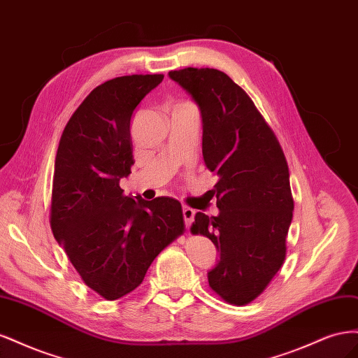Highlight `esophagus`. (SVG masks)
<instances>
[{
	"instance_id": "1",
	"label": "esophagus",
	"mask_w": 358,
	"mask_h": 358,
	"mask_svg": "<svg viewBox=\"0 0 358 358\" xmlns=\"http://www.w3.org/2000/svg\"><path fill=\"white\" fill-rule=\"evenodd\" d=\"M182 212H183V220H185L187 229H189L191 224H192V221H194V215H196V210L191 209V208H188V206H183Z\"/></svg>"
}]
</instances>
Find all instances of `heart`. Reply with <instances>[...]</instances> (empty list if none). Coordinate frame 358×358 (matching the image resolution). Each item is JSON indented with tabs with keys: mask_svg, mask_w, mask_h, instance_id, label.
Listing matches in <instances>:
<instances>
[{
	"mask_svg": "<svg viewBox=\"0 0 358 358\" xmlns=\"http://www.w3.org/2000/svg\"><path fill=\"white\" fill-rule=\"evenodd\" d=\"M182 104H188V103H182Z\"/></svg>",
	"mask_w": 358,
	"mask_h": 358,
	"instance_id": "obj_1",
	"label": "heart"
}]
</instances>
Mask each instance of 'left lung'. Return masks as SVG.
I'll return each mask as SVG.
<instances>
[{"label":"left lung","instance_id":"obj_1","mask_svg":"<svg viewBox=\"0 0 358 358\" xmlns=\"http://www.w3.org/2000/svg\"><path fill=\"white\" fill-rule=\"evenodd\" d=\"M200 107L204 164L218 176L210 192L218 216L196 213L191 231L220 252L209 287L227 303L255 300L282 267L294 210L289 171L275 133L249 95L225 73H169Z\"/></svg>","mask_w":358,"mask_h":358}]
</instances>
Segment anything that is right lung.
<instances>
[{
    "label": "right lung",
    "mask_w": 358,
    "mask_h": 358,
    "mask_svg": "<svg viewBox=\"0 0 358 358\" xmlns=\"http://www.w3.org/2000/svg\"><path fill=\"white\" fill-rule=\"evenodd\" d=\"M162 74L101 83L64 128L53 171L50 229L83 282L106 300L143 282L157 255L185 230L170 197H128L119 180L134 164L129 122Z\"/></svg>",
    "instance_id": "obj_1"
}]
</instances>
